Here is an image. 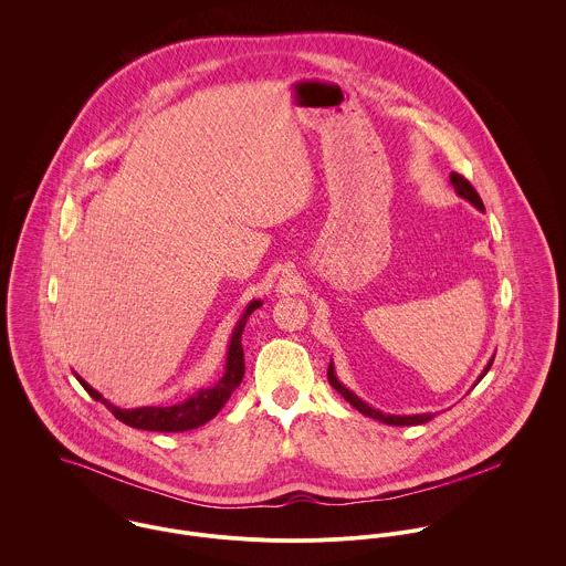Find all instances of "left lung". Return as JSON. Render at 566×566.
Wrapping results in <instances>:
<instances>
[{
  "instance_id": "1",
  "label": "left lung",
  "mask_w": 566,
  "mask_h": 566,
  "mask_svg": "<svg viewBox=\"0 0 566 566\" xmlns=\"http://www.w3.org/2000/svg\"><path fill=\"white\" fill-rule=\"evenodd\" d=\"M451 182H453V187H455V191L462 196V198H467L471 205H475L480 211H484V202H482V198H480V193L475 191V187L462 176V174H458V171H451ZM492 361H494V357L490 359V364L485 366L484 373H482V377L478 379V381H482L484 379L485 373L490 370V366H492ZM328 384L348 401V403L353 405L357 411H361L364 416H370V418H377V420H381V422H386V424H395V427H409V424H422V422H427V420H431L433 418V413H416V416H395V413H381L379 409H373L370 405L364 403L357 395H353L350 390H346L337 379H335V373H333V364L328 366Z\"/></svg>"
}]
</instances>
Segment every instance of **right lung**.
<instances>
[{
	"label": "right lung",
	"mask_w": 566,
	"mask_h": 566,
	"mask_svg": "<svg viewBox=\"0 0 566 566\" xmlns=\"http://www.w3.org/2000/svg\"><path fill=\"white\" fill-rule=\"evenodd\" d=\"M261 307L259 301H252L248 310L243 312L242 321L235 326L231 344H229V357H227V373L224 377L209 390H200L196 397L180 405H169V407H137V409H119L115 405L108 403L102 399L99 392H95L88 384H84L81 377L78 381L82 388L88 392L91 399L106 405V409L119 418L124 424L135 427V429H148V431H187L196 429L205 422H209L224 403L231 399V395L240 388L243 379V348L242 333L248 316Z\"/></svg>",
	"instance_id": "obj_1"
}]
</instances>
